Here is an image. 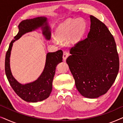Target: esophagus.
Instances as JSON below:
<instances>
[{
  "instance_id": "1",
  "label": "esophagus",
  "mask_w": 123,
  "mask_h": 123,
  "mask_svg": "<svg viewBox=\"0 0 123 123\" xmlns=\"http://www.w3.org/2000/svg\"><path fill=\"white\" fill-rule=\"evenodd\" d=\"M68 56H69V53H68V52L67 51H64L63 58V60H64V61L67 59V58H68Z\"/></svg>"
}]
</instances>
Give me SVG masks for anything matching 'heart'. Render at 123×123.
Instances as JSON below:
<instances>
[{
    "label": "heart",
    "mask_w": 123,
    "mask_h": 123,
    "mask_svg": "<svg viewBox=\"0 0 123 123\" xmlns=\"http://www.w3.org/2000/svg\"><path fill=\"white\" fill-rule=\"evenodd\" d=\"M86 30V23L82 19L68 20L60 24L56 31V36L60 40L70 38V43L75 44L83 37ZM55 41H57L55 40Z\"/></svg>",
    "instance_id": "1"
}]
</instances>
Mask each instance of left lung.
Masks as SVG:
<instances>
[{
	"label": "left lung",
	"mask_w": 123,
	"mask_h": 123,
	"mask_svg": "<svg viewBox=\"0 0 123 123\" xmlns=\"http://www.w3.org/2000/svg\"><path fill=\"white\" fill-rule=\"evenodd\" d=\"M87 37L70 49L67 59L80 95L95 98L104 95L115 82L119 59L114 38L106 25L90 16Z\"/></svg>",
	"instance_id": "8db88e82"
}]
</instances>
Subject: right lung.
I'll list each match as a JSON object with an SVG mask.
<instances>
[{
	"mask_svg": "<svg viewBox=\"0 0 123 123\" xmlns=\"http://www.w3.org/2000/svg\"><path fill=\"white\" fill-rule=\"evenodd\" d=\"M41 28L42 33L46 40L51 39V31L45 17H38L32 19H26L19 23V31L10 43L6 55L5 71L7 79L13 90L22 100L29 102L41 101L48 98L53 89V80L57 65L63 61V51L60 50L46 54L44 69L39 77L30 83L22 84L18 82L12 73L10 67V57L13 44L23 35L34 31Z\"/></svg>",
	"mask_w": 123,
	"mask_h": 123,
	"instance_id": "right-lung-1",
	"label": "right lung"
}]
</instances>
